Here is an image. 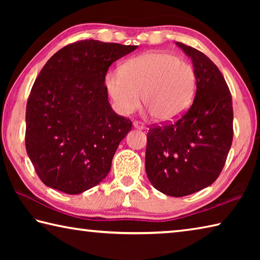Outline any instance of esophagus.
I'll list each match as a JSON object with an SVG mask.
<instances>
[{
	"label": "esophagus",
	"mask_w": 260,
	"mask_h": 260,
	"mask_svg": "<svg viewBox=\"0 0 260 260\" xmlns=\"http://www.w3.org/2000/svg\"><path fill=\"white\" fill-rule=\"evenodd\" d=\"M133 126L135 127V128H138V129H143L144 127H146V126H144V124H143L142 121H139V120H135V121L133 122Z\"/></svg>",
	"instance_id": "34e87169"
}]
</instances>
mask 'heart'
I'll return each mask as SVG.
<instances>
[{
	"label": "heart",
	"instance_id": "b5f03b06",
	"mask_svg": "<svg viewBox=\"0 0 260 260\" xmlns=\"http://www.w3.org/2000/svg\"><path fill=\"white\" fill-rule=\"evenodd\" d=\"M105 88L116 111L129 114L143 105L156 120L170 121L190 105L196 74L190 64L169 52L151 51L126 60L119 72L105 76Z\"/></svg>",
	"mask_w": 260,
	"mask_h": 260
}]
</instances>
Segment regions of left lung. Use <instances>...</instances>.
<instances>
[{
    "label": "left lung",
    "instance_id": "8db88e82",
    "mask_svg": "<svg viewBox=\"0 0 260 260\" xmlns=\"http://www.w3.org/2000/svg\"><path fill=\"white\" fill-rule=\"evenodd\" d=\"M177 45L192 60L196 95L177 120L149 127L146 172L157 190L182 197L217 180L234 132L232 95L217 65L195 48Z\"/></svg>",
    "mask_w": 260,
    "mask_h": 260
}]
</instances>
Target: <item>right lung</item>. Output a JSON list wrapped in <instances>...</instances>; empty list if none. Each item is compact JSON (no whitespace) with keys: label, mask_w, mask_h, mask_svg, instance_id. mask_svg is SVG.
Masks as SVG:
<instances>
[{"label":"right lung","mask_w":260,"mask_h":260,"mask_svg":"<svg viewBox=\"0 0 260 260\" xmlns=\"http://www.w3.org/2000/svg\"><path fill=\"white\" fill-rule=\"evenodd\" d=\"M136 48L77 41L57 51L39 73L26 105L25 146L46 186L76 195L108 175L132 121L112 110L105 74Z\"/></svg>","instance_id":"add662e5"}]
</instances>
